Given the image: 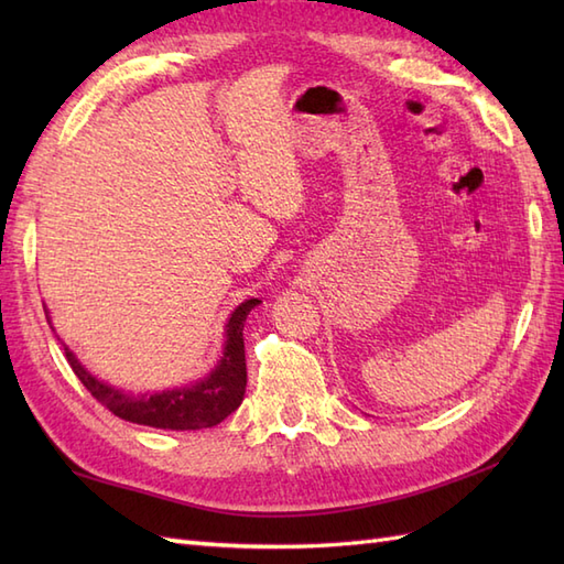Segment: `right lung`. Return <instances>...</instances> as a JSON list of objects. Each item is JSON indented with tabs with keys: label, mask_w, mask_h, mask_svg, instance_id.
Masks as SVG:
<instances>
[{
	"label": "right lung",
	"mask_w": 564,
	"mask_h": 564,
	"mask_svg": "<svg viewBox=\"0 0 564 564\" xmlns=\"http://www.w3.org/2000/svg\"><path fill=\"white\" fill-rule=\"evenodd\" d=\"M261 301H257V297H251V301H245L235 310L230 319H227L225 351L220 364L215 366V370H210L208 378H203L188 388L162 390L154 394H133L111 388L94 378L89 370L77 361V356L63 344L67 364L82 380V386L91 392V398H97L106 410L126 419V422L172 431L210 429L215 424H220L225 416H230L245 400L247 361L242 329L247 315ZM47 325H51V317H47Z\"/></svg>",
	"instance_id": "obj_1"
}]
</instances>
